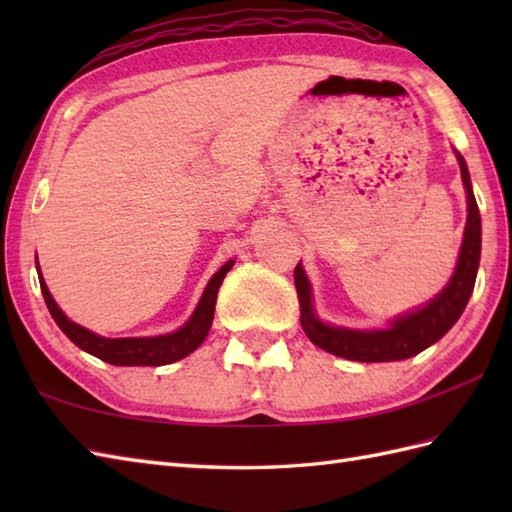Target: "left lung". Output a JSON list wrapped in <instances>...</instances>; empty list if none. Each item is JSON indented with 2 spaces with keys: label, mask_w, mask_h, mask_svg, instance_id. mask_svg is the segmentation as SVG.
Wrapping results in <instances>:
<instances>
[{
  "label": "left lung",
  "mask_w": 512,
  "mask_h": 512,
  "mask_svg": "<svg viewBox=\"0 0 512 512\" xmlns=\"http://www.w3.org/2000/svg\"><path fill=\"white\" fill-rule=\"evenodd\" d=\"M455 158H458L462 173L466 191V211H469V215H466L458 264H455L449 284L429 303H424L422 308H416L400 314L396 319H391L387 328H341V325H332L319 319L317 310H314L310 279L299 262L295 268V286L301 306V328L314 345L334 356L358 363L405 361V358L416 356L422 350H427L429 345L440 341L442 336L453 328L455 321L460 319V314L464 312L466 303H469L473 295L477 268H480L482 220L471 187L469 167H466L460 151H455Z\"/></svg>",
  "instance_id": "8db88e82"
}]
</instances>
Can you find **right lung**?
Returning a JSON list of instances; mask_svg holds the SVG:
<instances>
[{
    "instance_id": "add662e5",
    "label": "right lung",
    "mask_w": 512,
    "mask_h": 512,
    "mask_svg": "<svg viewBox=\"0 0 512 512\" xmlns=\"http://www.w3.org/2000/svg\"><path fill=\"white\" fill-rule=\"evenodd\" d=\"M233 264H235L233 259H228V262L209 279V284H206L198 306H195L189 321L184 323L182 328L169 334H160V336H125V339H107V336L96 334L88 328H83V325L70 321L65 317V312L57 306V301L52 299L46 281L41 277L39 262H37V275L41 284V295L46 299V306L52 314L54 323L59 325L61 332L68 336L76 347H81L83 352L101 358V361L110 365L158 367V365L176 363L202 345L213 323L217 290H220L222 281L228 270L233 268Z\"/></svg>"
}]
</instances>
